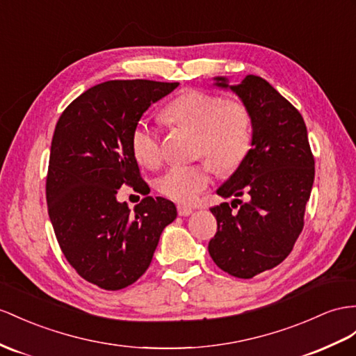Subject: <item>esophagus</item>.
Returning <instances> with one entry per match:
<instances>
[{
	"label": "esophagus",
	"mask_w": 356,
	"mask_h": 356,
	"mask_svg": "<svg viewBox=\"0 0 356 356\" xmlns=\"http://www.w3.org/2000/svg\"><path fill=\"white\" fill-rule=\"evenodd\" d=\"M177 212H179L180 216H189L191 213L194 212V209L189 207V206H185V204H179L177 206Z\"/></svg>",
	"instance_id": "1"
}]
</instances>
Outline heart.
<instances>
[{"label":"heart","instance_id":"1","mask_svg":"<svg viewBox=\"0 0 356 356\" xmlns=\"http://www.w3.org/2000/svg\"><path fill=\"white\" fill-rule=\"evenodd\" d=\"M167 120L197 132V154L207 156L222 171L236 168L247 156L252 140L251 115L242 102L225 100L202 90H188L165 109ZM132 152L141 165L156 167L162 159L161 140L153 127L140 122L132 132ZM213 165L203 161L194 165L168 168L158 179L162 195L179 203H193L212 181Z\"/></svg>","mask_w":356,"mask_h":356}]
</instances>
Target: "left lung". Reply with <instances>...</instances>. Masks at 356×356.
<instances>
[{
	"label": "left lung",
	"instance_id": "obj_1",
	"mask_svg": "<svg viewBox=\"0 0 356 356\" xmlns=\"http://www.w3.org/2000/svg\"><path fill=\"white\" fill-rule=\"evenodd\" d=\"M213 79L216 87L232 90L247 106L252 140L238 170L216 189L222 198H236L232 206L211 209L218 230L209 242V254L224 272L252 278L280 265L293 250L304 229L314 158L302 115L266 79L247 75L236 86L224 76ZM245 193L249 200L242 202L237 197Z\"/></svg>",
	"mask_w": 356,
	"mask_h": 356
}]
</instances>
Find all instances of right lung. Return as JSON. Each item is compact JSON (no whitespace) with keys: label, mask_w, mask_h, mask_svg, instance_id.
<instances>
[{"label":"right lung","mask_w":356,"mask_h":356,"mask_svg":"<svg viewBox=\"0 0 356 356\" xmlns=\"http://www.w3.org/2000/svg\"><path fill=\"white\" fill-rule=\"evenodd\" d=\"M179 83L106 81L88 88L58 118L47 177L48 213L65 257L81 277L105 290L134 284L150 266L176 206L145 197L131 211L122 185L143 193L132 132L149 106Z\"/></svg>","instance_id":"obj_1"}]
</instances>
